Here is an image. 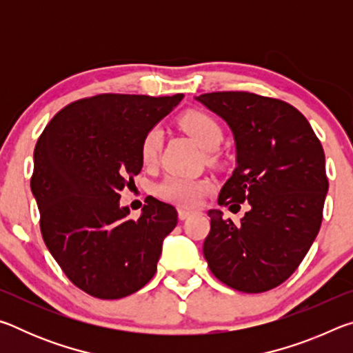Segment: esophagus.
I'll use <instances>...</instances> for the list:
<instances>
[{"label":"esophagus","instance_id":"1","mask_svg":"<svg viewBox=\"0 0 353 353\" xmlns=\"http://www.w3.org/2000/svg\"><path fill=\"white\" fill-rule=\"evenodd\" d=\"M191 213H193V212L187 210V208H179V219H181V221L187 219Z\"/></svg>","mask_w":353,"mask_h":353}]
</instances>
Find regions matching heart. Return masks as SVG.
I'll list each match as a JSON object with an SVG mask.
<instances>
[{"instance_id":"heart-1","label":"heart","mask_w":353,"mask_h":353,"mask_svg":"<svg viewBox=\"0 0 353 353\" xmlns=\"http://www.w3.org/2000/svg\"><path fill=\"white\" fill-rule=\"evenodd\" d=\"M181 126L191 139L204 149L214 151L223 141V129L213 117L204 112H188L181 118ZM162 145V130L149 129L140 145V157L145 165H152L159 157ZM213 190L210 179H191L183 176H166L157 185V194L163 201L181 207H196L207 193Z\"/></svg>"}]
</instances>
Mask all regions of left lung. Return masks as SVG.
Here are the masks:
<instances>
[{"instance_id":"obj_1","label":"left lung","mask_w":353,"mask_h":353,"mask_svg":"<svg viewBox=\"0 0 353 353\" xmlns=\"http://www.w3.org/2000/svg\"><path fill=\"white\" fill-rule=\"evenodd\" d=\"M229 124L236 168L219 205L249 210L238 224L210 210L204 256L213 276L243 292L283 283L312 248L328 191L325 155L307 118L285 101L248 92L196 97Z\"/></svg>"}]
</instances>
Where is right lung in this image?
Segmentation results:
<instances>
[{
    "label": "right lung",
    "instance_id": "obj_1",
    "mask_svg": "<svg viewBox=\"0 0 353 353\" xmlns=\"http://www.w3.org/2000/svg\"><path fill=\"white\" fill-rule=\"evenodd\" d=\"M183 94L104 93L68 104L34 149L31 190L46 248L71 282L98 299H121L157 271L176 208L149 198L139 219L119 205L141 171L140 145Z\"/></svg>",
    "mask_w": 353,
    "mask_h": 353
}]
</instances>
